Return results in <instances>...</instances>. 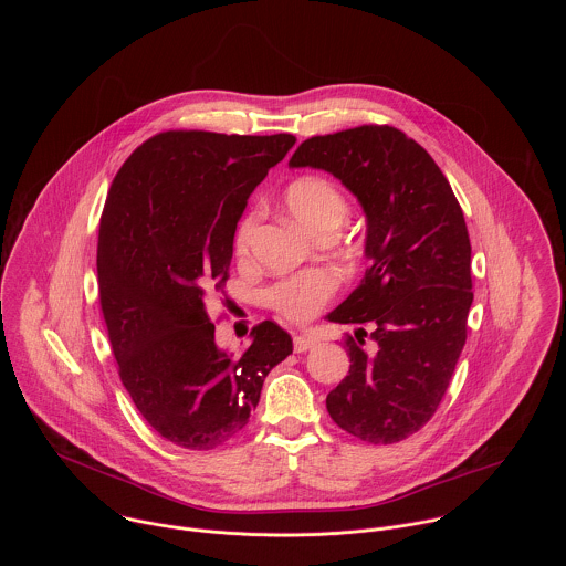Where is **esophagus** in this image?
I'll list each match as a JSON object with an SVG mask.
<instances>
[{
	"label": "esophagus",
	"mask_w": 566,
	"mask_h": 566,
	"mask_svg": "<svg viewBox=\"0 0 566 566\" xmlns=\"http://www.w3.org/2000/svg\"><path fill=\"white\" fill-rule=\"evenodd\" d=\"M316 344H318V337H314V335H296L294 337V350L296 353H305V350L314 348Z\"/></svg>",
	"instance_id": "obj_1"
}]
</instances>
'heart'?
I'll return each instance as SVG.
<instances>
[{
  "mask_svg": "<svg viewBox=\"0 0 566 566\" xmlns=\"http://www.w3.org/2000/svg\"><path fill=\"white\" fill-rule=\"evenodd\" d=\"M285 209L290 216L312 233L337 229L348 213V202L339 187L324 176H301L292 180L283 193ZM259 213L248 211L235 227L233 250L243 259L250 252L252 235L256 231ZM337 283L331 272L316 270L298 276L283 279L268 290L270 305L287 321L305 323L314 318L333 296Z\"/></svg>",
  "mask_w": 566,
  "mask_h": 566,
  "instance_id": "obj_1",
  "label": "heart"
}]
</instances>
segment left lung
<instances>
[{
    "label": "left lung",
    "instance_id": "obj_1",
    "mask_svg": "<svg viewBox=\"0 0 566 566\" xmlns=\"http://www.w3.org/2000/svg\"><path fill=\"white\" fill-rule=\"evenodd\" d=\"M290 167L339 178L368 220L370 268L328 314L359 328L344 339L350 370L326 409L364 442H401L436 413L467 344L473 276L462 207L429 153L392 126L312 137ZM366 322L370 334L360 328Z\"/></svg>",
    "mask_w": 566,
    "mask_h": 566
}]
</instances>
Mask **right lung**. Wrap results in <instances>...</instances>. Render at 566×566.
<instances>
[{
    "label": "right lung",
    "instance_id": "add662e5",
    "mask_svg": "<svg viewBox=\"0 0 566 566\" xmlns=\"http://www.w3.org/2000/svg\"><path fill=\"white\" fill-rule=\"evenodd\" d=\"M294 135L167 130L144 142L106 196L99 307L124 388L167 442L209 451L235 438L263 379L292 353L272 321L240 357L218 348L209 298L224 294L248 196Z\"/></svg>",
    "mask_w": 566,
    "mask_h": 566
}]
</instances>
